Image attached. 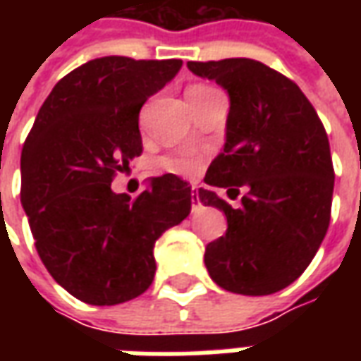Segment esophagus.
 I'll return each instance as SVG.
<instances>
[{
  "instance_id": "obj_1",
  "label": "esophagus",
  "mask_w": 361,
  "mask_h": 361,
  "mask_svg": "<svg viewBox=\"0 0 361 361\" xmlns=\"http://www.w3.org/2000/svg\"><path fill=\"white\" fill-rule=\"evenodd\" d=\"M201 207H203V204H201V201H199V197H197L195 193V188H193V193H191V211L199 212L201 211Z\"/></svg>"
}]
</instances>
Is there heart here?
Here are the masks:
<instances>
[{
    "instance_id": "obj_1",
    "label": "heart",
    "mask_w": 361,
    "mask_h": 361,
    "mask_svg": "<svg viewBox=\"0 0 361 361\" xmlns=\"http://www.w3.org/2000/svg\"><path fill=\"white\" fill-rule=\"evenodd\" d=\"M193 89H209V87H193ZM203 160L193 154H183V157H172L166 158L164 168L173 173H181V176H193L201 170Z\"/></svg>"
}]
</instances>
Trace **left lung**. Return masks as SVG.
Segmentation results:
<instances>
[{
	"label": "left lung",
	"instance_id": "8db88e82",
	"mask_svg": "<svg viewBox=\"0 0 361 361\" xmlns=\"http://www.w3.org/2000/svg\"><path fill=\"white\" fill-rule=\"evenodd\" d=\"M191 73L230 96L226 142L204 183L242 195L232 209L212 189L199 201L226 214L228 230L207 245L204 265L228 292L274 294L300 279L331 220L334 170L325 127L300 87L261 61H188Z\"/></svg>",
	"mask_w": 361,
	"mask_h": 361
}]
</instances>
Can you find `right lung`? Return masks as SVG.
Returning a JSON list of instances; mask_svg holds the SVG:
<instances>
[{
    "label": "right lung",
    "instance_id": "obj_1",
    "mask_svg": "<svg viewBox=\"0 0 361 361\" xmlns=\"http://www.w3.org/2000/svg\"><path fill=\"white\" fill-rule=\"evenodd\" d=\"M181 59L106 56L51 89L20 154V203L44 267L71 295L116 305L152 284L154 242L191 212V185L152 178L135 199L116 173L142 152L139 111Z\"/></svg>",
    "mask_w": 361,
    "mask_h": 361
}]
</instances>
